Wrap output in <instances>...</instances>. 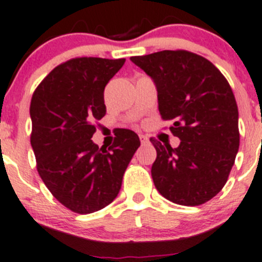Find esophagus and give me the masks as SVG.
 I'll list each match as a JSON object with an SVG mask.
<instances>
[{
	"label": "esophagus",
	"mask_w": 262,
	"mask_h": 262,
	"mask_svg": "<svg viewBox=\"0 0 262 262\" xmlns=\"http://www.w3.org/2000/svg\"><path fill=\"white\" fill-rule=\"evenodd\" d=\"M139 139H141V143H147L148 142V137L145 136V134H139Z\"/></svg>",
	"instance_id": "esophagus-1"
}]
</instances>
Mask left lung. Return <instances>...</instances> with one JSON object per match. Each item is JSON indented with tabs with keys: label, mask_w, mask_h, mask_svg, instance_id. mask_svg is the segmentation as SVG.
<instances>
[{
	"label": "left lung",
	"mask_w": 262,
	"mask_h": 262,
	"mask_svg": "<svg viewBox=\"0 0 262 262\" xmlns=\"http://www.w3.org/2000/svg\"><path fill=\"white\" fill-rule=\"evenodd\" d=\"M130 60L152 79L161 119L172 120L170 132L181 139L176 148L151 139L155 187L176 204H204L225 186L239 150L238 106L230 85L208 59L186 50Z\"/></svg>",
	"instance_id": "1"
}]
</instances>
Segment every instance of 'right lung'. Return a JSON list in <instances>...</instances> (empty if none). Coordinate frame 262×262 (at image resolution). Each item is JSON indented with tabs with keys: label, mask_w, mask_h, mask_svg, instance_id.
Here are the masks:
<instances>
[{
	"label": "right lung",
	"mask_w": 262,
	"mask_h": 262,
	"mask_svg": "<svg viewBox=\"0 0 262 262\" xmlns=\"http://www.w3.org/2000/svg\"><path fill=\"white\" fill-rule=\"evenodd\" d=\"M125 59L75 58L54 68L32 95L31 145L53 196L72 212L93 213L114 202L141 142L124 130L114 145L92 141L106 115L103 92Z\"/></svg>",
	"instance_id": "obj_1"
}]
</instances>
